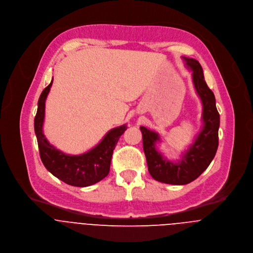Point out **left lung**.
Returning a JSON list of instances; mask_svg holds the SVG:
<instances>
[{
    "mask_svg": "<svg viewBox=\"0 0 253 253\" xmlns=\"http://www.w3.org/2000/svg\"><path fill=\"white\" fill-rule=\"evenodd\" d=\"M186 64L193 70V81L203 103V121L205 126L195 143L179 163L164 160L155 149L159 140L157 133L140 126L143 150L147 167L153 179L166 184L185 185L197 179L213 159L218 146L219 114L215 107V98L208 87L201 64L193 58L184 57Z\"/></svg>",
    "mask_w": 253,
    "mask_h": 253,
    "instance_id": "8db88e82",
    "label": "left lung"
}]
</instances>
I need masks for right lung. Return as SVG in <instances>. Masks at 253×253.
I'll list each match as a JSON object with an SVG mask.
<instances>
[{
  "label": "right lung",
  "mask_w": 253,
  "mask_h": 253,
  "mask_svg": "<svg viewBox=\"0 0 253 253\" xmlns=\"http://www.w3.org/2000/svg\"><path fill=\"white\" fill-rule=\"evenodd\" d=\"M52 82L53 79L41 94L35 118V131L41 159L52 175L68 185L76 187L93 185L109 174L113 151L121 135L126 130V126H122L113 128L96 147L84 154L71 156L62 153L49 144L42 132L45 99Z\"/></svg>",
  "instance_id": "add662e5"
}]
</instances>
